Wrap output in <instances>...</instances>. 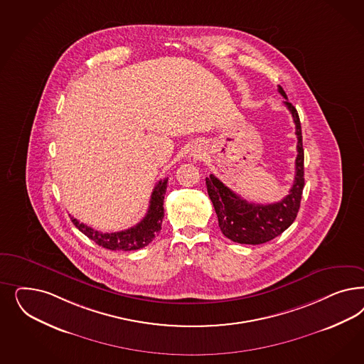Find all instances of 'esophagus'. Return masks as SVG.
Returning <instances> with one entry per match:
<instances>
[{"label":"esophagus","instance_id":"obj_1","mask_svg":"<svg viewBox=\"0 0 364 364\" xmlns=\"http://www.w3.org/2000/svg\"><path fill=\"white\" fill-rule=\"evenodd\" d=\"M193 155H194V156H198V154H193Z\"/></svg>","mask_w":364,"mask_h":364}]
</instances>
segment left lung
<instances>
[{
    "instance_id": "8db88e82",
    "label": "left lung",
    "mask_w": 364,
    "mask_h": 364,
    "mask_svg": "<svg viewBox=\"0 0 364 364\" xmlns=\"http://www.w3.org/2000/svg\"><path fill=\"white\" fill-rule=\"evenodd\" d=\"M279 92L285 97L284 105L292 114L297 135V156L294 164L296 174L289 194L276 203H250L235 194L233 190L225 186L217 176L210 174L206 178L208 194L217 213L220 229L225 237L238 244L258 245L276 238L294 223L300 209L304 188V150L301 124L296 108L288 102L287 94L280 85Z\"/></svg>"
}]
</instances>
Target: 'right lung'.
<instances>
[{
    "label": "right lung",
    "mask_w": 364,
    "mask_h": 364,
    "mask_svg": "<svg viewBox=\"0 0 364 364\" xmlns=\"http://www.w3.org/2000/svg\"><path fill=\"white\" fill-rule=\"evenodd\" d=\"M167 181L168 179L164 178L156 183L151 194L147 214L144 215L141 223H136L135 226L129 228L127 230H122L117 233H102L95 230L91 226L79 223L73 217H70V220L82 235L91 238L99 247H106L109 250H124V252L138 250L141 247H147L162 228L164 215V200Z\"/></svg>",
    "instance_id": "right-lung-1"
}]
</instances>
